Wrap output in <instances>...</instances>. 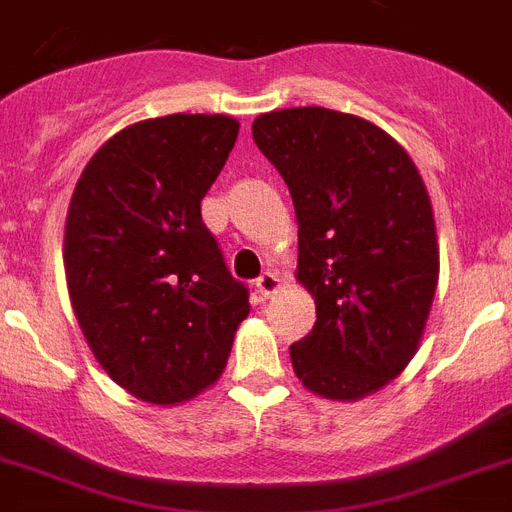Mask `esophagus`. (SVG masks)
Segmentation results:
<instances>
[{
  "mask_svg": "<svg viewBox=\"0 0 512 512\" xmlns=\"http://www.w3.org/2000/svg\"><path fill=\"white\" fill-rule=\"evenodd\" d=\"M256 290H259L261 298H269V295H274L280 290V277L274 272H264L259 280H256Z\"/></svg>",
  "mask_w": 512,
  "mask_h": 512,
  "instance_id": "34e87169",
  "label": "esophagus"
}]
</instances>
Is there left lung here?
<instances>
[{"instance_id": "8db88e82", "label": "left lung", "mask_w": 512, "mask_h": 512, "mask_svg": "<svg viewBox=\"0 0 512 512\" xmlns=\"http://www.w3.org/2000/svg\"><path fill=\"white\" fill-rule=\"evenodd\" d=\"M298 217V280L316 324L290 345L308 390L358 400L418 348L439 274L432 201L416 164L377 125L324 107L253 120Z\"/></svg>"}]
</instances>
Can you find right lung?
<instances>
[{"mask_svg":"<svg viewBox=\"0 0 512 512\" xmlns=\"http://www.w3.org/2000/svg\"><path fill=\"white\" fill-rule=\"evenodd\" d=\"M238 120L170 114L112 135L75 185L65 272L78 324L114 382L156 405L217 382L248 287L201 219Z\"/></svg>","mask_w":512,"mask_h":512,"instance_id":"obj_1","label":"right lung"}]
</instances>
